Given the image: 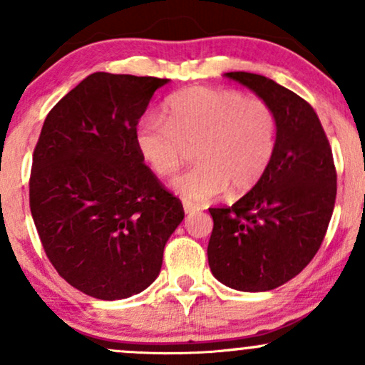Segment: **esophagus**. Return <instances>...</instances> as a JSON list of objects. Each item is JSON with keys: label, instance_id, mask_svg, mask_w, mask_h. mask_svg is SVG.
Returning <instances> with one entry per match:
<instances>
[{"label": "esophagus", "instance_id": "obj_1", "mask_svg": "<svg viewBox=\"0 0 365 365\" xmlns=\"http://www.w3.org/2000/svg\"><path fill=\"white\" fill-rule=\"evenodd\" d=\"M183 211H185V215H194V212L199 211V207L190 202H183Z\"/></svg>", "mask_w": 365, "mask_h": 365}]
</instances>
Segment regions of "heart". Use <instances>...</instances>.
Returning <instances> with one entry per match:
<instances>
[{"instance_id": "obj_1", "label": "heart", "mask_w": 365, "mask_h": 365, "mask_svg": "<svg viewBox=\"0 0 365 365\" xmlns=\"http://www.w3.org/2000/svg\"><path fill=\"white\" fill-rule=\"evenodd\" d=\"M166 120L145 116L135 130L140 158L154 175L168 178L194 149L197 165L173 182L188 202L252 190L269 170L278 140L273 108L230 89L190 87L165 106Z\"/></svg>"}]
</instances>
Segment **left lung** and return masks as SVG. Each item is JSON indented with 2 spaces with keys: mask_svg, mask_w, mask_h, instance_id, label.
<instances>
[{
  "mask_svg": "<svg viewBox=\"0 0 365 365\" xmlns=\"http://www.w3.org/2000/svg\"><path fill=\"white\" fill-rule=\"evenodd\" d=\"M273 108L278 140L269 170L232 207H211L207 261L217 282L267 292L290 282L324 240L336 199V170L316 111L271 78L230 72Z\"/></svg>",
  "mask_w": 365,
  "mask_h": 365,
  "instance_id": "8db88e82",
  "label": "left lung"
}]
</instances>
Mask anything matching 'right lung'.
<instances>
[{
	"label": "right lung",
	"instance_id": "obj_1",
	"mask_svg": "<svg viewBox=\"0 0 365 365\" xmlns=\"http://www.w3.org/2000/svg\"><path fill=\"white\" fill-rule=\"evenodd\" d=\"M168 82L96 72L58 101L41 130L32 217L58 274L94 299H128L153 284L185 216L135 145L140 116Z\"/></svg>",
	"mask_w": 365,
	"mask_h": 365
}]
</instances>
